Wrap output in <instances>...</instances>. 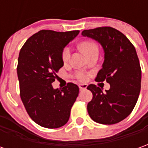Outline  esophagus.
<instances>
[{
  "label": "esophagus",
  "mask_w": 148,
  "mask_h": 148,
  "mask_svg": "<svg viewBox=\"0 0 148 148\" xmlns=\"http://www.w3.org/2000/svg\"><path fill=\"white\" fill-rule=\"evenodd\" d=\"M87 86L86 84H79V85H78V87H79L80 90H84V89L87 88Z\"/></svg>",
  "instance_id": "obj_1"
}]
</instances>
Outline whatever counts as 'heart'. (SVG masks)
Here are the masks:
<instances>
[{
  "label": "heart",
  "mask_w": 148,
  "mask_h": 148,
  "mask_svg": "<svg viewBox=\"0 0 148 148\" xmlns=\"http://www.w3.org/2000/svg\"><path fill=\"white\" fill-rule=\"evenodd\" d=\"M81 49L82 52L87 55V57L95 51H99L98 45L93 41H84L81 44ZM71 55V49L70 47H65L61 51V59L64 63H67L70 61ZM75 78L80 82H85L87 79V74L83 72H77L75 74Z\"/></svg>",
  "instance_id": "1"
}]
</instances>
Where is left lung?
<instances>
[{
	"instance_id": "obj_1",
	"label": "left lung",
	"mask_w": 148,
	"mask_h": 148,
	"mask_svg": "<svg viewBox=\"0 0 148 148\" xmlns=\"http://www.w3.org/2000/svg\"><path fill=\"white\" fill-rule=\"evenodd\" d=\"M82 35L102 45L104 61L95 80L110 84L105 92L92 84L87 87L93 95L87 103L88 114L97 123H118L133 111L140 92L141 67L136 50L123 33L111 27L84 30Z\"/></svg>"
}]
</instances>
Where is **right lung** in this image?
I'll use <instances>...</instances> for the list:
<instances>
[{
    "mask_svg": "<svg viewBox=\"0 0 148 148\" xmlns=\"http://www.w3.org/2000/svg\"><path fill=\"white\" fill-rule=\"evenodd\" d=\"M78 33L42 30L31 36L20 50L17 66L20 97L28 115L40 126L59 128L70 118L78 87L68 82L62 89H53L52 83L64 65L62 49Z\"/></svg>",
    "mask_w": 148,
    "mask_h": 148,
    "instance_id": "right-lung-1",
    "label": "right lung"
}]
</instances>
